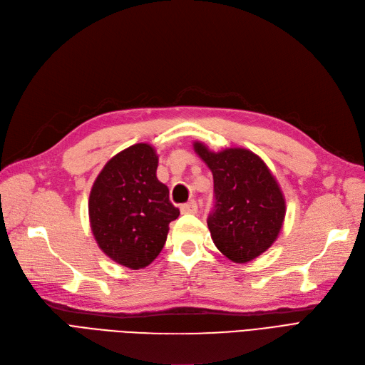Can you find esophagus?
Returning <instances> with one entry per match:
<instances>
[{"label":"esophagus","instance_id":"1","mask_svg":"<svg viewBox=\"0 0 365 365\" xmlns=\"http://www.w3.org/2000/svg\"><path fill=\"white\" fill-rule=\"evenodd\" d=\"M181 212L182 214H196L197 212V203L195 200H190L181 205Z\"/></svg>","mask_w":365,"mask_h":365}]
</instances>
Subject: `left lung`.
I'll return each mask as SVG.
<instances>
[{"instance_id":"1","label":"left lung","mask_w":365,"mask_h":365,"mask_svg":"<svg viewBox=\"0 0 365 365\" xmlns=\"http://www.w3.org/2000/svg\"><path fill=\"white\" fill-rule=\"evenodd\" d=\"M214 178L215 205L208 227L215 247L227 259L245 264L267 252L283 226L286 200L259 155L245 148L211 151L193 143Z\"/></svg>"}]
</instances>
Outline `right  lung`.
Wrapping results in <instances>:
<instances>
[{
	"mask_svg": "<svg viewBox=\"0 0 365 365\" xmlns=\"http://www.w3.org/2000/svg\"><path fill=\"white\" fill-rule=\"evenodd\" d=\"M158 157L150 143L113 155L96 178L88 212L100 250L130 269L148 267L162 252L180 210L157 180Z\"/></svg>",
	"mask_w": 365,
	"mask_h": 365,
	"instance_id": "1",
	"label": "right lung"
}]
</instances>
